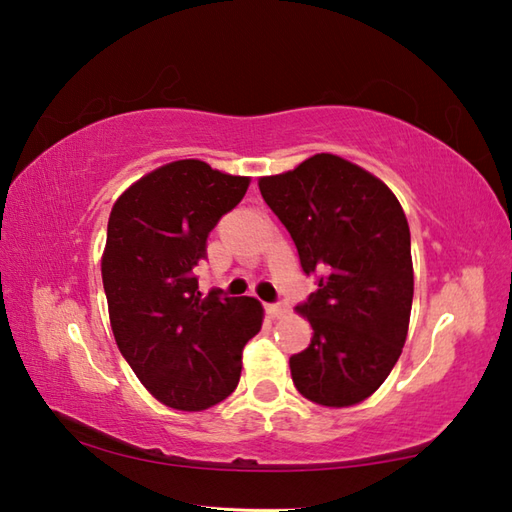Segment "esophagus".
I'll use <instances>...</instances> for the list:
<instances>
[{"label":"esophagus","mask_w":512,"mask_h":512,"mask_svg":"<svg viewBox=\"0 0 512 512\" xmlns=\"http://www.w3.org/2000/svg\"><path fill=\"white\" fill-rule=\"evenodd\" d=\"M266 312L270 319H281L288 314V308L284 306V303H270V306H266Z\"/></svg>","instance_id":"34e87169"}]
</instances>
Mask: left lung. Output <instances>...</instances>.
<instances>
[{
  "mask_svg": "<svg viewBox=\"0 0 512 512\" xmlns=\"http://www.w3.org/2000/svg\"><path fill=\"white\" fill-rule=\"evenodd\" d=\"M259 191L288 228L303 273H321L297 308L312 339L290 358L292 383L317 405H358L385 383L407 339L413 264L405 211L383 180L334 154L259 178Z\"/></svg>",
  "mask_w": 512,
  "mask_h": 512,
  "instance_id": "1",
  "label": "left lung"
}]
</instances>
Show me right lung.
I'll use <instances>...</instances> for the list:
<instances>
[{
	"label": "right lung",
	"mask_w": 512,
	"mask_h": 512,
	"mask_svg": "<svg viewBox=\"0 0 512 512\" xmlns=\"http://www.w3.org/2000/svg\"><path fill=\"white\" fill-rule=\"evenodd\" d=\"M248 184L187 158L149 171L112 206L101 273L114 339L140 383L171 409L204 411L231 396L244 345L262 330L257 299L204 297L193 277L206 237Z\"/></svg>",
	"instance_id": "obj_1"
}]
</instances>
